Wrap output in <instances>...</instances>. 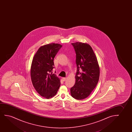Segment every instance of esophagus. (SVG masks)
Wrapping results in <instances>:
<instances>
[{
    "instance_id": "esophagus-1",
    "label": "esophagus",
    "mask_w": 132,
    "mask_h": 132,
    "mask_svg": "<svg viewBox=\"0 0 132 132\" xmlns=\"http://www.w3.org/2000/svg\"><path fill=\"white\" fill-rule=\"evenodd\" d=\"M67 79V78H62V80H63V81H66V80Z\"/></svg>"
}]
</instances>
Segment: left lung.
<instances>
[{
	"instance_id": "obj_1",
	"label": "left lung",
	"mask_w": 132,
	"mask_h": 132,
	"mask_svg": "<svg viewBox=\"0 0 132 132\" xmlns=\"http://www.w3.org/2000/svg\"><path fill=\"white\" fill-rule=\"evenodd\" d=\"M76 54L77 67L74 86L70 89L71 96L77 100L87 97L97 84L99 65L92 48L88 44L72 43Z\"/></svg>"
}]
</instances>
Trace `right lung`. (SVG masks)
I'll list each match as a JSON object with an SVG mask.
<instances>
[{"instance_id":"1","label":"right lung","mask_w":132,"mask_h":132,"mask_svg":"<svg viewBox=\"0 0 132 132\" xmlns=\"http://www.w3.org/2000/svg\"><path fill=\"white\" fill-rule=\"evenodd\" d=\"M62 45L51 43L40 47L33 58L31 77L33 87L40 96L46 99L56 95L60 79L53 74L54 59Z\"/></svg>"}]
</instances>
